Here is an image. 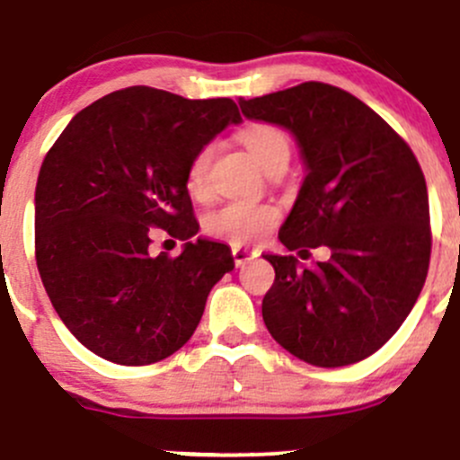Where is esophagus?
I'll return each instance as SVG.
<instances>
[{"mask_svg": "<svg viewBox=\"0 0 460 460\" xmlns=\"http://www.w3.org/2000/svg\"><path fill=\"white\" fill-rule=\"evenodd\" d=\"M231 253H234L235 267H244L246 262H251V260L258 258V251L246 249V246H234V249H231Z\"/></svg>", "mask_w": 460, "mask_h": 460, "instance_id": "1", "label": "esophagus"}]
</instances>
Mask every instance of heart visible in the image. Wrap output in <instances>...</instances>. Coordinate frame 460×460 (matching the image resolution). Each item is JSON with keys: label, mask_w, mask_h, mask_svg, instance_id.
<instances>
[{"label": "heart", "mask_w": 460, "mask_h": 460, "mask_svg": "<svg viewBox=\"0 0 460 460\" xmlns=\"http://www.w3.org/2000/svg\"><path fill=\"white\" fill-rule=\"evenodd\" d=\"M243 143L249 149L264 172L287 169L291 161V143L279 128L267 123H255L243 129ZM216 145L209 143L193 154L190 169H187V187L193 196H205L209 187V169L214 163ZM278 222V211L269 205H253V202H225L217 209L209 211L205 217V231L214 238L226 243L244 244L262 238Z\"/></svg>", "instance_id": "b5f03b06"}]
</instances>
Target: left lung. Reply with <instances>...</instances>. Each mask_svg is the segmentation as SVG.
I'll list each match as a JSON object with an SVG mask.
<instances>
[{
    "label": "left lung",
    "instance_id": "left-lung-1",
    "mask_svg": "<svg viewBox=\"0 0 460 460\" xmlns=\"http://www.w3.org/2000/svg\"><path fill=\"white\" fill-rule=\"evenodd\" d=\"M240 110L287 129L302 156L306 176L279 243L297 255L306 246L331 251L311 269L295 255H264L275 269L264 323L306 364H357L399 331L428 275L432 238L421 167L375 110L335 85L308 81L243 99Z\"/></svg>",
    "mask_w": 460,
    "mask_h": 460
}]
</instances>
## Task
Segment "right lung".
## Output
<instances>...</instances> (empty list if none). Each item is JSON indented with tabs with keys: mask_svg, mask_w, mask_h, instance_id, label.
Listing matches in <instances>:
<instances>
[{
	"mask_svg": "<svg viewBox=\"0 0 460 460\" xmlns=\"http://www.w3.org/2000/svg\"><path fill=\"white\" fill-rule=\"evenodd\" d=\"M240 120L231 99L134 85L81 110L50 147L35 190L37 267L57 315L94 355L147 366L190 341L235 262L226 244L196 238L187 169ZM152 226L186 240L178 259L148 253Z\"/></svg>",
	"mask_w": 460,
	"mask_h": 460,
	"instance_id": "add662e5",
	"label": "right lung"
}]
</instances>
